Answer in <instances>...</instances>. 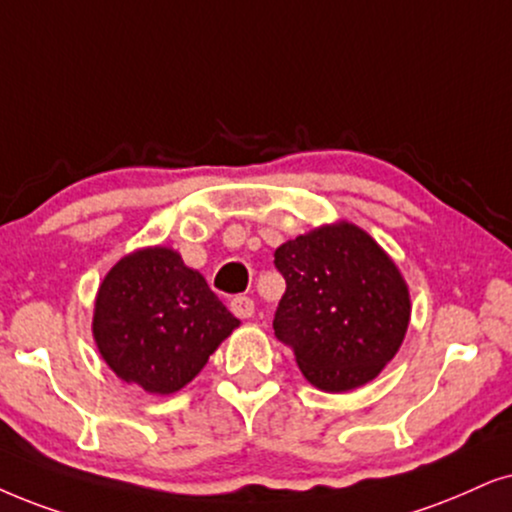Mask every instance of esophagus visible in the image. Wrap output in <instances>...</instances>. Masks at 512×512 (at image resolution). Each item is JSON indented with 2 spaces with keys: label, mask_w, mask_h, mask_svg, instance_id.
<instances>
[{
  "label": "esophagus",
  "mask_w": 512,
  "mask_h": 512,
  "mask_svg": "<svg viewBox=\"0 0 512 512\" xmlns=\"http://www.w3.org/2000/svg\"><path fill=\"white\" fill-rule=\"evenodd\" d=\"M229 307H231V312L238 316V319H250V316L255 314V302L245 295H236L234 300H231Z\"/></svg>",
  "instance_id": "1"
}]
</instances>
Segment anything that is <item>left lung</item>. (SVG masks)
I'll use <instances>...</instances> for the list:
<instances>
[{
    "instance_id": "left-lung-1",
    "label": "left lung",
    "mask_w": 512,
    "mask_h": 512,
    "mask_svg": "<svg viewBox=\"0 0 512 512\" xmlns=\"http://www.w3.org/2000/svg\"><path fill=\"white\" fill-rule=\"evenodd\" d=\"M274 257L286 278L274 333L304 378L323 392L378 378L411 321L409 286L392 257L347 219L278 245Z\"/></svg>"
}]
</instances>
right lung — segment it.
Here are the masks:
<instances>
[{"instance_id": "obj_1", "label": "right lung", "mask_w": 512, "mask_h": 512, "mask_svg": "<svg viewBox=\"0 0 512 512\" xmlns=\"http://www.w3.org/2000/svg\"><path fill=\"white\" fill-rule=\"evenodd\" d=\"M238 326L205 276L165 245L120 257L96 290V349L120 380L148 394L189 385Z\"/></svg>"}]
</instances>
